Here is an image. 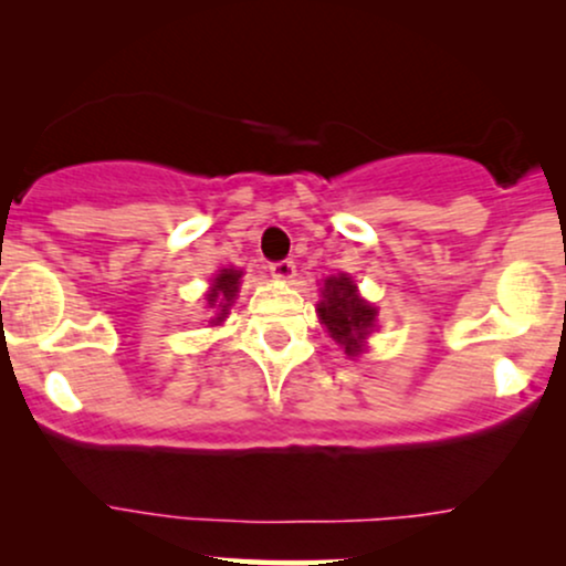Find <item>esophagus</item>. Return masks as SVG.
Returning a JSON list of instances; mask_svg holds the SVG:
<instances>
[{"label": "esophagus", "instance_id": "34e87169", "mask_svg": "<svg viewBox=\"0 0 566 566\" xmlns=\"http://www.w3.org/2000/svg\"><path fill=\"white\" fill-rule=\"evenodd\" d=\"M269 269H271V276L284 279V282L295 276V263H292L290 258H284V261H274V263L269 265Z\"/></svg>", "mask_w": 566, "mask_h": 566}]
</instances>
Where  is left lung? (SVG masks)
<instances>
[{"label": "left lung", "mask_w": 566, "mask_h": 566, "mask_svg": "<svg viewBox=\"0 0 566 566\" xmlns=\"http://www.w3.org/2000/svg\"><path fill=\"white\" fill-rule=\"evenodd\" d=\"M316 311H319L324 327L346 348L348 356L359 354L361 337L369 335L375 314H378L373 305L361 301L359 292H356V284L346 274L329 276L324 282V301Z\"/></svg>", "instance_id": "8db88e82"}]
</instances>
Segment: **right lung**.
I'll return each mask as SVG.
<instances>
[{
  "label": "right lung",
  "instance_id": "add662e5",
  "mask_svg": "<svg viewBox=\"0 0 566 566\" xmlns=\"http://www.w3.org/2000/svg\"><path fill=\"white\" fill-rule=\"evenodd\" d=\"M239 271H231V269H223L216 279V287H212L210 295H207V301H210V308H220L218 314V322L223 319L226 311H229V305L233 301V295H237V287H239Z\"/></svg>",
  "mask_w": 566,
  "mask_h": 566
}]
</instances>
